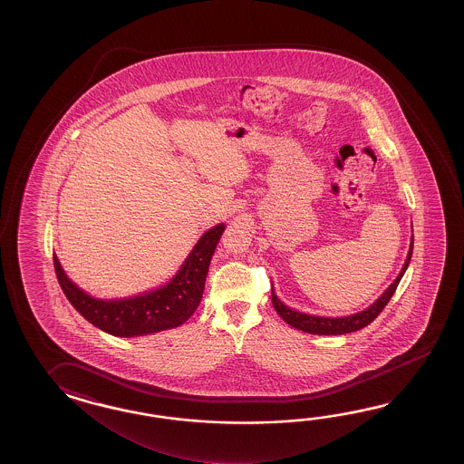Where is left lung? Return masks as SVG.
Here are the masks:
<instances>
[{
    "mask_svg": "<svg viewBox=\"0 0 464 464\" xmlns=\"http://www.w3.org/2000/svg\"><path fill=\"white\" fill-rule=\"evenodd\" d=\"M411 254H413V238H411V246H410V252L406 256L403 268L400 272V276H396L392 285L386 288L385 294L376 300L375 304L368 306L363 312L355 314V315L342 316V318H326V316H314L306 315V314H300L296 310H292L288 306L284 305L278 298H276V292L272 290V304L276 310V314L284 318L288 325L294 326L296 330H302L306 334H314V335H343V334H352L356 332L363 326L370 325L376 316L383 312L386 304L390 302V298L393 296L396 286L400 284L401 276H404L406 268L410 266L411 260Z\"/></svg>",
    "mask_w": 464,
    "mask_h": 464,
    "instance_id": "obj_1",
    "label": "left lung"
}]
</instances>
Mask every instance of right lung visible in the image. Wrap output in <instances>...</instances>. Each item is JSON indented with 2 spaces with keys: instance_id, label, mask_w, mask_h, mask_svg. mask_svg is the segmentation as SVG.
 Wrapping results in <instances>:
<instances>
[{
  "instance_id": "1",
  "label": "right lung",
  "mask_w": 464,
  "mask_h": 464,
  "mask_svg": "<svg viewBox=\"0 0 464 464\" xmlns=\"http://www.w3.org/2000/svg\"><path fill=\"white\" fill-rule=\"evenodd\" d=\"M226 226L218 224L200 237L178 276L168 285L134 298L98 300L74 285L53 256L61 288L71 305L92 325L114 336H138L156 334L182 325L198 310L202 300L210 258Z\"/></svg>"
}]
</instances>
